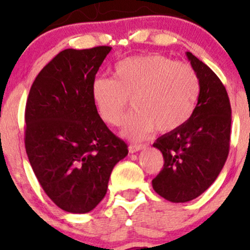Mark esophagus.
I'll list each match as a JSON object with an SVG mask.
<instances>
[{"label": "esophagus", "instance_id": "34e87169", "mask_svg": "<svg viewBox=\"0 0 250 250\" xmlns=\"http://www.w3.org/2000/svg\"><path fill=\"white\" fill-rule=\"evenodd\" d=\"M146 146L145 145H130L129 146V153H136V151L141 150V149H145Z\"/></svg>", "mask_w": 250, "mask_h": 250}]
</instances>
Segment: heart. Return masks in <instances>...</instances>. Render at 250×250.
Listing matches in <instances>:
<instances>
[{
    "instance_id": "obj_1",
    "label": "heart",
    "mask_w": 250,
    "mask_h": 250,
    "mask_svg": "<svg viewBox=\"0 0 250 250\" xmlns=\"http://www.w3.org/2000/svg\"><path fill=\"white\" fill-rule=\"evenodd\" d=\"M199 95L196 71L187 63L160 54L120 61L114 79L99 77L91 85L100 116L114 127L121 125L133 101L135 109L122 133L134 140L147 136L155 128L159 133H170L185 125L194 114Z\"/></svg>"
}]
</instances>
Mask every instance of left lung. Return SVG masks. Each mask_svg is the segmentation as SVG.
I'll use <instances>...</instances> for the list:
<instances>
[{
    "instance_id": "1",
    "label": "left lung",
    "mask_w": 250,
    "mask_h": 250,
    "mask_svg": "<svg viewBox=\"0 0 250 250\" xmlns=\"http://www.w3.org/2000/svg\"><path fill=\"white\" fill-rule=\"evenodd\" d=\"M200 81L194 114L185 125L154 143L163 155L153 188L170 202H188L213 185L225 166L230 145L231 108L225 85L207 64L187 51Z\"/></svg>"
}]
</instances>
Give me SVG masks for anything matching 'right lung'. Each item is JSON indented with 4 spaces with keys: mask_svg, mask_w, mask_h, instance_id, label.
<instances>
[{
    "mask_svg": "<svg viewBox=\"0 0 250 250\" xmlns=\"http://www.w3.org/2000/svg\"><path fill=\"white\" fill-rule=\"evenodd\" d=\"M111 47L65 49L40 71L25 104L24 146L40 185L63 210L84 214L107 193L128 146L100 117L91 85Z\"/></svg>",
    "mask_w": 250,
    "mask_h": 250,
    "instance_id": "add662e5",
    "label": "right lung"
}]
</instances>
